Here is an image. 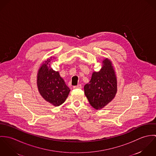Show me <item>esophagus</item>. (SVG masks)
Listing matches in <instances>:
<instances>
[{"mask_svg":"<svg viewBox=\"0 0 156 156\" xmlns=\"http://www.w3.org/2000/svg\"><path fill=\"white\" fill-rule=\"evenodd\" d=\"M74 89H82V85H80V84H79V85H77V86H74V87H73Z\"/></svg>","mask_w":156,"mask_h":156,"instance_id":"1","label":"esophagus"}]
</instances>
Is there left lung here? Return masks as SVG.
Returning a JSON list of instances; mask_svg holds the SVG:
<instances>
[{"label": "left lung", "mask_w": 156, "mask_h": 156, "mask_svg": "<svg viewBox=\"0 0 156 156\" xmlns=\"http://www.w3.org/2000/svg\"><path fill=\"white\" fill-rule=\"evenodd\" d=\"M84 92L90 105L95 109L103 108L115 97L117 79L112 62L108 58L103 61V67L98 72H93Z\"/></svg>", "instance_id": "left-lung-1"}]
</instances>
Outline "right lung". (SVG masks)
<instances>
[{"label":"right lung","instance_id":"right-lung-1","mask_svg":"<svg viewBox=\"0 0 156 156\" xmlns=\"http://www.w3.org/2000/svg\"><path fill=\"white\" fill-rule=\"evenodd\" d=\"M51 58L47 59L40 68L37 74V87L45 101L54 106H59L66 101L70 89L59 72L50 67Z\"/></svg>","mask_w":156,"mask_h":156}]
</instances>
